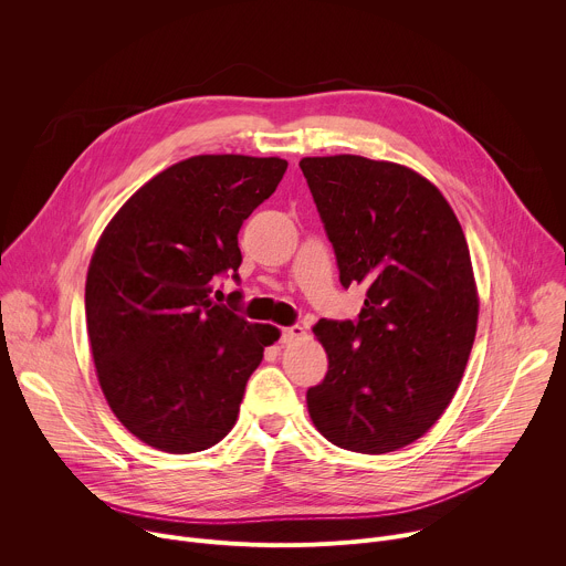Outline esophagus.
<instances>
[{
  "label": "esophagus",
  "instance_id": "34e87169",
  "mask_svg": "<svg viewBox=\"0 0 566 566\" xmlns=\"http://www.w3.org/2000/svg\"><path fill=\"white\" fill-rule=\"evenodd\" d=\"M304 336H306V329L302 325H291V327L282 329V343H295Z\"/></svg>",
  "mask_w": 566,
  "mask_h": 566
}]
</instances>
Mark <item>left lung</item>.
<instances>
[{"instance_id":"1","label":"left lung","mask_w":566,"mask_h":566,"mask_svg":"<svg viewBox=\"0 0 566 566\" xmlns=\"http://www.w3.org/2000/svg\"><path fill=\"white\" fill-rule=\"evenodd\" d=\"M340 284H363L356 319H325L313 334L329 371L306 406L334 446L385 454L423 437L459 387L479 300L463 230L421 175L365 156L300 160Z\"/></svg>"}]
</instances>
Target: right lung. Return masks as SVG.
Segmentation results:
<instances>
[{
    "instance_id": "add662e5",
    "label": "right lung",
    "mask_w": 566,
    "mask_h": 566,
    "mask_svg": "<svg viewBox=\"0 0 566 566\" xmlns=\"http://www.w3.org/2000/svg\"><path fill=\"white\" fill-rule=\"evenodd\" d=\"M284 158L203 154L156 175L94 251L85 311L103 394L143 443L188 454L234 426L247 382L280 338L212 300L239 280L237 232L286 172ZM219 293V291H217Z\"/></svg>"
}]
</instances>
